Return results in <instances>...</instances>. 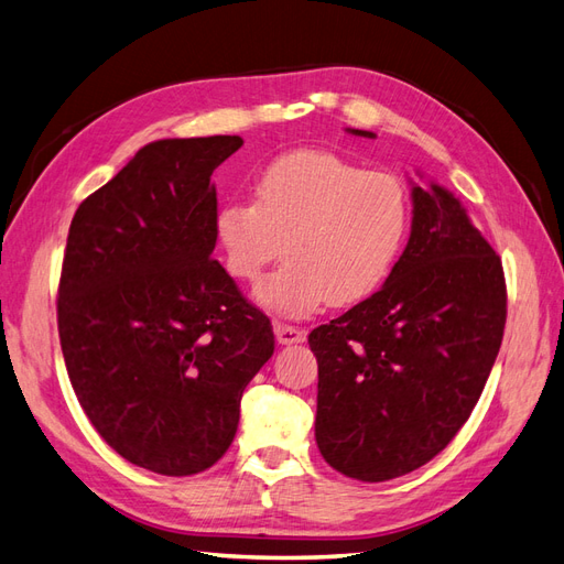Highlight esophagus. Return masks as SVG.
I'll return each instance as SVG.
<instances>
[{"instance_id":"esophagus-1","label":"esophagus","mask_w":564,"mask_h":564,"mask_svg":"<svg viewBox=\"0 0 564 564\" xmlns=\"http://www.w3.org/2000/svg\"><path fill=\"white\" fill-rule=\"evenodd\" d=\"M275 338L282 346H294V344H303L305 332L299 327H292V324L275 322Z\"/></svg>"}]
</instances>
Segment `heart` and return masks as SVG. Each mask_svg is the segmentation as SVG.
I'll list each match as a JSON object with an SVG mask.
<instances>
[{
    "instance_id": "b5f03b06",
    "label": "heart",
    "mask_w": 564,
    "mask_h": 564,
    "mask_svg": "<svg viewBox=\"0 0 564 564\" xmlns=\"http://www.w3.org/2000/svg\"><path fill=\"white\" fill-rule=\"evenodd\" d=\"M404 183L327 150H296L272 160L253 181V204L218 209L214 235L226 270L253 284L278 259L275 275L256 289L263 308L305 317L371 296L390 275L409 232Z\"/></svg>"
}]
</instances>
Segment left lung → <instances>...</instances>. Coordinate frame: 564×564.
<instances>
[{
  "label": "left lung",
  "mask_w": 564,
  "mask_h": 564,
  "mask_svg": "<svg viewBox=\"0 0 564 564\" xmlns=\"http://www.w3.org/2000/svg\"><path fill=\"white\" fill-rule=\"evenodd\" d=\"M503 324L497 251L445 185L412 183V232L383 286L308 336L324 460L362 482L429 464L480 400Z\"/></svg>",
  "instance_id": "8db88e82"
}]
</instances>
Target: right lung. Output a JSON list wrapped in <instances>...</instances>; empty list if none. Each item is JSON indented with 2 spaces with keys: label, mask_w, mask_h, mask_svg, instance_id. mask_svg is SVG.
I'll list each match as a JSON object with an SVG mask.
<instances>
[{
  "label": "right lung",
  "mask_w": 564,
  "mask_h": 564,
  "mask_svg": "<svg viewBox=\"0 0 564 564\" xmlns=\"http://www.w3.org/2000/svg\"><path fill=\"white\" fill-rule=\"evenodd\" d=\"M240 135L143 145L79 204L58 286L67 377L133 466L195 475L224 456L247 383L275 350L216 247L212 174Z\"/></svg>",
  "instance_id": "obj_1"
}]
</instances>
